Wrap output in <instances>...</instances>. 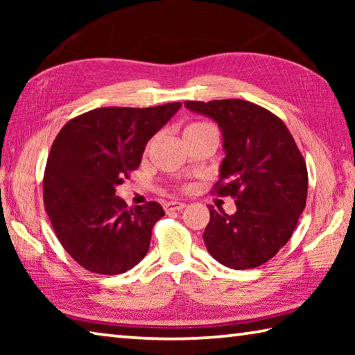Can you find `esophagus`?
I'll return each instance as SVG.
<instances>
[{
  "label": "esophagus",
  "instance_id": "esophagus-1",
  "mask_svg": "<svg viewBox=\"0 0 355 355\" xmlns=\"http://www.w3.org/2000/svg\"><path fill=\"white\" fill-rule=\"evenodd\" d=\"M184 208H186V203L183 202H169L164 205L166 211H182Z\"/></svg>",
  "mask_w": 355,
  "mask_h": 355
}]
</instances>
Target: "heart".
Listing matches in <instances>:
<instances>
[{
  "instance_id": "1",
  "label": "heart",
  "mask_w": 355,
  "mask_h": 355,
  "mask_svg": "<svg viewBox=\"0 0 355 355\" xmlns=\"http://www.w3.org/2000/svg\"><path fill=\"white\" fill-rule=\"evenodd\" d=\"M209 123H205V122H194V123H189L188 127H186L184 130H183V135H186V133H192V131H197V130H200V128H203V127H208Z\"/></svg>"
}]
</instances>
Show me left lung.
I'll use <instances>...</instances> for the list:
<instances>
[{
	"instance_id": "left-lung-1",
	"label": "left lung",
	"mask_w": 355,
	"mask_h": 355,
	"mask_svg": "<svg viewBox=\"0 0 355 355\" xmlns=\"http://www.w3.org/2000/svg\"><path fill=\"white\" fill-rule=\"evenodd\" d=\"M184 106L220 127L225 158L214 192L233 197L236 205L235 214L209 207L207 249L227 268L260 266L288 243L305 208L304 156L284 120L250 101H184Z\"/></svg>"
}]
</instances>
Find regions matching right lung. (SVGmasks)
I'll list each match as a JSON object with an SVG mask.
<instances>
[{
	"instance_id": "add662e5",
	"label": "right lung",
	"mask_w": 355,
	"mask_h": 355,
	"mask_svg": "<svg viewBox=\"0 0 355 355\" xmlns=\"http://www.w3.org/2000/svg\"><path fill=\"white\" fill-rule=\"evenodd\" d=\"M180 106L97 107L58 133L44 173L45 211L59 243L87 271L122 274L146 257L163 207L127 208L116 186L139 167L146 144Z\"/></svg>"
}]
</instances>
